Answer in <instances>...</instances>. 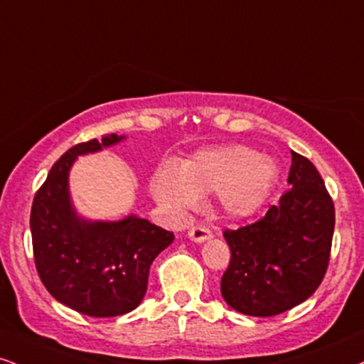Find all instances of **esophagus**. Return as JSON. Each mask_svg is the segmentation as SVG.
<instances>
[{"mask_svg": "<svg viewBox=\"0 0 364 364\" xmlns=\"http://www.w3.org/2000/svg\"><path fill=\"white\" fill-rule=\"evenodd\" d=\"M188 237L193 240V242H205V240L212 239V232L203 225H195L188 230Z\"/></svg>", "mask_w": 364, "mask_h": 364, "instance_id": "esophagus-1", "label": "esophagus"}]
</instances>
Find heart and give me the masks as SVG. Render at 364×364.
<instances>
[{
    "mask_svg": "<svg viewBox=\"0 0 364 364\" xmlns=\"http://www.w3.org/2000/svg\"><path fill=\"white\" fill-rule=\"evenodd\" d=\"M277 179L278 168L271 157L246 146H225L196 152L181 164L163 163L152 176L151 190L176 220L210 191L224 215L247 218L266 203Z\"/></svg>",
    "mask_w": 364,
    "mask_h": 364,
    "instance_id": "b5f03b06",
    "label": "heart"
}]
</instances>
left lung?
Segmentation results:
<instances>
[{
	"mask_svg": "<svg viewBox=\"0 0 364 364\" xmlns=\"http://www.w3.org/2000/svg\"><path fill=\"white\" fill-rule=\"evenodd\" d=\"M287 191L256 224L225 230L229 268L220 282L232 309L271 317L305 301L329 264L334 203L307 157L291 151Z\"/></svg>",
	"mask_w": 364,
	"mask_h": 364,
	"instance_id": "obj_1",
	"label": "left lung"
}]
</instances>
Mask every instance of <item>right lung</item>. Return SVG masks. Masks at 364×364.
<instances>
[{
    "mask_svg": "<svg viewBox=\"0 0 364 364\" xmlns=\"http://www.w3.org/2000/svg\"><path fill=\"white\" fill-rule=\"evenodd\" d=\"M125 140L110 134L77 144L60 157L35 195L30 213L33 257L43 287L57 301L90 317L132 312L147 291L149 268L173 242V232L130 213L91 220L77 213L69 171L80 156Z\"/></svg>",
    "mask_w": 364,
    "mask_h": 364,
    "instance_id": "add662e5",
    "label": "right lung"
}]
</instances>
